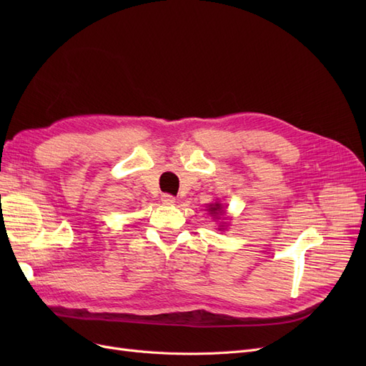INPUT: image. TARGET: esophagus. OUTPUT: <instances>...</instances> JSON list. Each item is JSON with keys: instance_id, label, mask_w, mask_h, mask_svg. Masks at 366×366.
I'll return each instance as SVG.
<instances>
[{"instance_id": "esophagus-1", "label": "esophagus", "mask_w": 366, "mask_h": 366, "mask_svg": "<svg viewBox=\"0 0 366 366\" xmlns=\"http://www.w3.org/2000/svg\"><path fill=\"white\" fill-rule=\"evenodd\" d=\"M162 203L163 204H174L175 203V197L174 195H171V194H163L162 195Z\"/></svg>"}]
</instances>
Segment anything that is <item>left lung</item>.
<instances>
[{
  "instance_id": "left-lung-1",
  "label": "left lung",
  "mask_w": 366,
  "mask_h": 366,
  "mask_svg": "<svg viewBox=\"0 0 366 366\" xmlns=\"http://www.w3.org/2000/svg\"><path fill=\"white\" fill-rule=\"evenodd\" d=\"M209 210H212V214H218V210H221V206L218 203H215V206L210 207Z\"/></svg>"
}]
</instances>
